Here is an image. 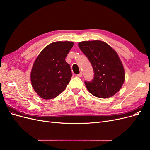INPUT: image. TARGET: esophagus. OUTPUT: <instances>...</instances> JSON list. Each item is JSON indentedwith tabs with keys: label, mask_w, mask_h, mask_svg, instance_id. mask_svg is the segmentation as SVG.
Listing matches in <instances>:
<instances>
[{
	"label": "esophagus",
	"mask_w": 150,
	"mask_h": 150,
	"mask_svg": "<svg viewBox=\"0 0 150 150\" xmlns=\"http://www.w3.org/2000/svg\"><path fill=\"white\" fill-rule=\"evenodd\" d=\"M82 75H83V73H82V72H80L79 74H77V76H78V77H81V76H82Z\"/></svg>",
	"instance_id": "34e87169"
}]
</instances>
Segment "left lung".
Returning a JSON list of instances; mask_svg holds the SVG:
<instances>
[{
	"label": "left lung",
	"instance_id": "8db88e82",
	"mask_svg": "<svg viewBox=\"0 0 150 150\" xmlns=\"http://www.w3.org/2000/svg\"><path fill=\"white\" fill-rule=\"evenodd\" d=\"M79 47L88 58L94 76L91 81H85L88 91L100 98L112 96L125 81V69L117 52L101 40L83 41Z\"/></svg>",
	"mask_w": 150,
	"mask_h": 150
}]
</instances>
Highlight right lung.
<instances>
[{"label": "right lung", "instance_id": "add662e5", "mask_svg": "<svg viewBox=\"0 0 150 150\" xmlns=\"http://www.w3.org/2000/svg\"><path fill=\"white\" fill-rule=\"evenodd\" d=\"M74 43L58 41L49 44L40 52L30 73L32 86L44 99L57 96L69 84L72 72L66 57Z\"/></svg>", "mask_w": 150, "mask_h": 150}]
</instances>
